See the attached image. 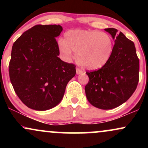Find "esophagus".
I'll list each match as a JSON object with an SVG mask.
<instances>
[{"label": "esophagus", "instance_id": "esophagus-1", "mask_svg": "<svg viewBox=\"0 0 148 148\" xmlns=\"http://www.w3.org/2000/svg\"><path fill=\"white\" fill-rule=\"evenodd\" d=\"M83 72L81 70V69L79 68H76V74H82Z\"/></svg>", "mask_w": 148, "mask_h": 148}]
</instances>
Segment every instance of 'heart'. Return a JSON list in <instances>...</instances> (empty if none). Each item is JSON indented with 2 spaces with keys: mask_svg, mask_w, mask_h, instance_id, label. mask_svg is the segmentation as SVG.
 <instances>
[{
  "mask_svg": "<svg viewBox=\"0 0 148 148\" xmlns=\"http://www.w3.org/2000/svg\"><path fill=\"white\" fill-rule=\"evenodd\" d=\"M113 49L111 35L96 30H69L64 33V41L58 42V51L62 60L70 62L74 51L76 62L89 70L103 67L109 60Z\"/></svg>",
  "mask_w": 148,
  "mask_h": 148,
  "instance_id": "heart-1",
  "label": "heart"
}]
</instances>
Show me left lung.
I'll return each instance as SVG.
<instances>
[{
  "label": "left lung",
  "mask_w": 148,
  "mask_h": 148,
  "mask_svg": "<svg viewBox=\"0 0 148 148\" xmlns=\"http://www.w3.org/2000/svg\"><path fill=\"white\" fill-rule=\"evenodd\" d=\"M114 40L109 60L97 71L86 72L85 87L90 104L100 109L116 108L130 99L139 80V60L134 43L115 28H105Z\"/></svg>",
  "instance_id": "left-lung-1"
}]
</instances>
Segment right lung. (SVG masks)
Returning <instances> with one entry per match:
<instances>
[{"label": "right lung", "instance_id": "1", "mask_svg": "<svg viewBox=\"0 0 148 148\" xmlns=\"http://www.w3.org/2000/svg\"><path fill=\"white\" fill-rule=\"evenodd\" d=\"M62 30L60 25H35L12 46L10 81L18 98L31 109L43 111L56 106L76 74L74 64L58 58L56 38Z\"/></svg>", "mask_w": 148, "mask_h": 148}]
</instances>
